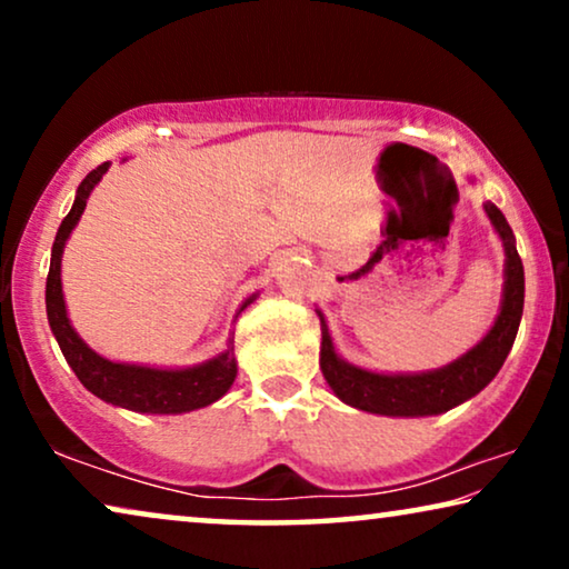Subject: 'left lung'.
Returning <instances> with one entry per match:
<instances>
[{"instance_id":"1","label":"left lung","mask_w":569,"mask_h":569,"mask_svg":"<svg viewBox=\"0 0 569 569\" xmlns=\"http://www.w3.org/2000/svg\"><path fill=\"white\" fill-rule=\"evenodd\" d=\"M485 212L505 246L502 302L487 337L446 368L427 372H391L388 376V372H372L341 360L333 349L326 318L318 310V318H321V370L326 383L341 401L355 409L370 411V415L430 417L469 401L500 372L505 357L516 341L520 316H523L526 277L523 261H520L516 248V236H512L505 214L492 201H487Z\"/></svg>"}]
</instances>
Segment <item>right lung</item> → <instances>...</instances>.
<instances>
[{
    "instance_id": "add662e5",
    "label": "right lung",
    "mask_w": 569,
    "mask_h": 569,
    "mask_svg": "<svg viewBox=\"0 0 569 569\" xmlns=\"http://www.w3.org/2000/svg\"><path fill=\"white\" fill-rule=\"evenodd\" d=\"M108 168H111V162H103V166L90 170L84 181L77 186L74 204L61 220L57 240H53L51 267L49 277H46V316H49L53 337H57L61 355L67 357L69 368L74 370L80 383L113 407L142 411V415H183V411L209 407L230 391L232 380L238 376L232 333L224 352L201 365H193V368H147V365L106 360L96 349L84 345L80 333L69 323L64 292H61V253H64L67 240L72 236L74 224L80 222L84 207H88V197ZM253 300L256 295H251L240 310H246Z\"/></svg>"
}]
</instances>
